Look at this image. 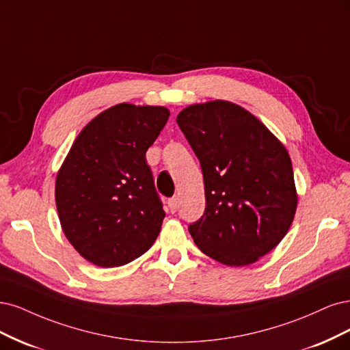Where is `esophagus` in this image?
Returning <instances> with one entry per match:
<instances>
[{"label":"esophagus","instance_id":"34e87169","mask_svg":"<svg viewBox=\"0 0 350 350\" xmlns=\"http://www.w3.org/2000/svg\"><path fill=\"white\" fill-rule=\"evenodd\" d=\"M167 205H168V209H170V212H176L177 211V206H178V199L177 198H170L167 200Z\"/></svg>","mask_w":350,"mask_h":350}]
</instances>
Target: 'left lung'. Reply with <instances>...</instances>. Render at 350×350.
<instances>
[{"instance_id":"left-lung-1","label":"left lung","mask_w":350,"mask_h":350,"mask_svg":"<svg viewBox=\"0 0 350 350\" xmlns=\"http://www.w3.org/2000/svg\"><path fill=\"white\" fill-rule=\"evenodd\" d=\"M177 125L200 163L205 212L189 225L199 249L245 266L286 235L297 211L289 154L245 109L215 100L182 110Z\"/></svg>"}]
</instances>
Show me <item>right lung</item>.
Segmentation results:
<instances>
[{"label": "right lung", "instance_id": "add662e5", "mask_svg": "<svg viewBox=\"0 0 350 350\" xmlns=\"http://www.w3.org/2000/svg\"><path fill=\"white\" fill-rule=\"evenodd\" d=\"M161 106L120 103L80 132L56 176L66 239L88 262L126 265L159 237L165 217L145 152L165 126Z\"/></svg>", "mask_w": 350, "mask_h": 350}]
</instances>
